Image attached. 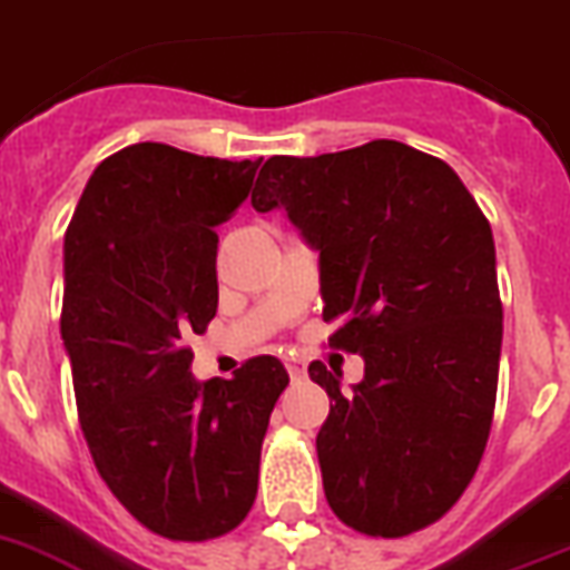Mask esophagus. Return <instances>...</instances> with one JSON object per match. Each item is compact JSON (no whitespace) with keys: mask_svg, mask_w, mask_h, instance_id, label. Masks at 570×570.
Here are the masks:
<instances>
[{"mask_svg":"<svg viewBox=\"0 0 570 570\" xmlns=\"http://www.w3.org/2000/svg\"><path fill=\"white\" fill-rule=\"evenodd\" d=\"M284 365H286V371H289V376H293V380H304V376H307V367H304V362H301V358L286 356Z\"/></svg>","mask_w":570,"mask_h":570,"instance_id":"34e87169","label":"esophagus"}]
</instances>
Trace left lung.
<instances>
[{
    "label": "left lung",
    "instance_id": "1",
    "mask_svg": "<svg viewBox=\"0 0 570 570\" xmlns=\"http://www.w3.org/2000/svg\"><path fill=\"white\" fill-rule=\"evenodd\" d=\"M257 212L286 208L318 252L330 347L365 358L315 438L324 495L347 528L400 539L446 515L490 438L501 356L495 243L443 159L376 138L309 159L272 156Z\"/></svg>",
    "mask_w": 570,
    "mask_h": 570
}]
</instances>
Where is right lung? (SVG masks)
<instances>
[{
	"mask_svg": "<svg viewBox=\"0 0 570 570\" xmlns=\"http://www.w3.org/2000/svg\"><path fill=\"white\" fill-rule=\"evenodd\" d=\"M257 167L130 145L95 167L66 228L60 333L80 429L115 499L174 542H208L246 519L289 385L275 356L196 382L185 344L217 315L214 228L240 208Z\"/></svg>",
	"mask_w": 570,
	"mask_h": 570,
	"instance_id": "obj_1",
	"label": "right lung"
}]
</instances>
